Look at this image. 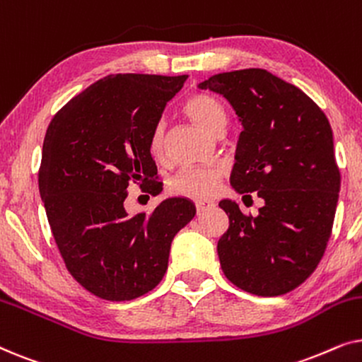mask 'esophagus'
Returning <instances> with one entry per match:
<instances>
[{"instance_id": "esophagus-1", "label": "esophagus", "mask_w": 362, "mask_h": 362, "mask_svg": "<svg viewBox=\"0 0 362 362\" xmlns=\"http://www.w3.org/2000/svg\"><path fill=\"white\" fill-rule=\"evenodd\" d=\"M211 207H214V202H212V201H206V199L196 201L197 214H202V212L207 211V209H211Z\"/></svg>"}]
</instances>
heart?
<instances>
[{
  "mask_svg": "<svg viewBox=\"0 0 362 362\" xmlns=\"http://www.w3.org/2000/svg\"><path fill=\"white\" fill-rule=\"evenodd\" d=\"M182 110L197 125L206 128L207 132L219 135L224 132L227 115L222 103L207 93H194L182 105ZM150 151L156 160L166 156V123L160 120L153 127L150 135ZM222 180V171L219 168L207 166H186L177 171L170 182L171 191L175 194L194 197V199H206L216 194Z\"/></svg>",
  "mask_w": 362,
  "mask_h": 362,
  "instance_id": "1",
  "label": "heart"
}]
</instances>
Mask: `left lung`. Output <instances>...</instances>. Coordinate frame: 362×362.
<instances>
[{
    "label": "left lung",
    "instance_id": "left-lung-1",
    "mask_svg": "<svg viewBox=\"0 0 362 362\" xmlns=\"http://www.w3.org/2000/svg\"><path fill=\"white\" fill-rule=\"evenodd\" d=\"M199 87L224 95L244 127L230 185L265 202L257 216L219 202L229 216L217 242L222 272L252 295L288 293L318 267L333 229L341 175L328 118L265 69L217 74Z\"/></svg>",
    "mask_w": 362,
    "mask_h": 362
}]
</instances>
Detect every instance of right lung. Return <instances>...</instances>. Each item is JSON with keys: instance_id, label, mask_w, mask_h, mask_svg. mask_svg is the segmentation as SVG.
Segmentation results:
<instances>
[{"instance_id": "1", "label": "right lung", "mask_w": 362, "mask_h": 362, "mask_svg": "<svg viewBox=\"0 0 362 362\" xmlns=\"http://www.w3.org/2000/svg\"><path fill=\"white\" fill-rule=\"evenodd\" d=\"M186 77H105L49 123L39 192L66 269L98 298L135 300L155 288L173 239L196 214L185 197L133 216L123 206L130 182L151 196L163 191L150 135Z\"/></svg>"}]
</instances>
